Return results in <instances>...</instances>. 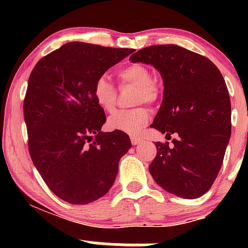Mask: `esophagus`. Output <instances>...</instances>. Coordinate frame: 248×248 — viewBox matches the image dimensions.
Returning <instances> with one entry per match:
<instances>
[{
	"label": "esophagus",
	"instance_id": "34e87169",
	"mask_svg": "<svg viewBox=\"0 0 248 248\" xmlns=\"http://www.w3.org/2000/svg\"><path fill=\"white\" fill-rule=\"evenodd\" d=\"M142 140H143V139L139 138V136H130V141H132V143L134 144V146H136V144L141 143Z\"/></svg>",
	"mask_w": 248,
	"mask_h": 248
}]
</instances>
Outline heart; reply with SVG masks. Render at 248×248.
Returning <instances> with one entry per match:
<instances>
[{"label":"heart","instance_id":"heart-1","mask_svg":"<svg viewBox=\"0 0 248 248\" xmlns=\"http://www.w3.org/2000/svg\"><path fill=\"white\" fill-rule=\"evenodd\" d=\"M121 85L135 87L133 102L135 105L156 104L162 96L161 85L152 79V72L146 65L140 62L127 65L118 72ZM93 98L98 106L105 112H113L115 108L118 92L107 76H100L93 85ZM152 110L147 106H139L132 109H122L115 112L108 118L107 124L109 129L119 130L128 134L141 132L149 121Z\"/></svg>","mask_w":248,"mask_h":248}]
</instances>
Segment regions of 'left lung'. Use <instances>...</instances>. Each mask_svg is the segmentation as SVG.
<instances>
[{
    "label": "left lung",
    "mask_w": 248,
    "mask_h": 248,
    "mask_svg": "<svg viewBox=\"0 0 248 248\" xmlns=\"http://www.w3.org/2000/svg\"><path fill=\"white\" fill-rule=\"evenodd\" d=\"M163 78V101L152 127L176 134L156 143L149 171L158 186L195 199L217 178L231 136V101L220 71L206 57L175 44L152 45L130 56Z\"/></svg>",
    "instance_id": "8db88e82"
}]
</instances>
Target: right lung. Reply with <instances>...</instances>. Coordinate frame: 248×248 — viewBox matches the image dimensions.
<instances>
[{
    "label": "right lung",
    "mask_w": 248,
    "mask_h": 248,
    "mask_svg": "<svg viewBox=\"0 0 248 248\" xmlns=\"http://www.w3.org/2000/svg\"><path fill=\"white\" fill-rule=\"evenodd\" d=\"M133 51L72 42L31 71L23 104L28 148L45 184L67 203L88 204L106 195L132 147L126 133L101 132L106 115L93 85Z\"/></svg>",
    "instance_id": "right-lung-1"
}]
</instances>
